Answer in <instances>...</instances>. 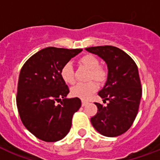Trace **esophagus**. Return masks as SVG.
<instances>
[{"mask_svg":"<svg viewBox=\"0 0 160 160\" xmlns=\"http://www.w3.org/2000/svg\"><path fill=\"white\" fill-rule=\"evenodd\" d=\"M87 104H88L87 101H82V106H85Z\"/></svg>","mask_w":160,"mask_h":160,"instance_id":"esophagus-1","label":"esophagus"}]
</instances>
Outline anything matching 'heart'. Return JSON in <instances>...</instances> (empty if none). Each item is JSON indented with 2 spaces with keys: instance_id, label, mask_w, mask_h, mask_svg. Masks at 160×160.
<instances>
[{
  "instance_id": "1",
  "label": "heart",
  "mask_w": 160,
  "mask_h": 160,
  "mask_svg": "<svg viewBox=\"0 0 160 160\" xmlns=\"http://www.w3.org/2000/svg\"><path fill=\"white\" fill-rule=\"evenodd\" d=\"M80 63L90 70L89 79L95 80L99 84H104L106 81L108 72L105 68L100 66V62L95 55H85L80 59ZM60 76L66 84H73L75 82L73 65L70 62L65 63L60 70ZM98 85L95 81L87 83H79L73 86L70 90V95L73 97L86 100L97 90Z\"/></svg>"
}]
</instances>
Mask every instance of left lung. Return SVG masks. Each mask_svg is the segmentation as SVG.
Returning <instances> with one entry per match:
<instances>
[{"label":"left lung","instance_id":"left-lung-1","mask_svg":"<svg viewBox=\"0 0 160 160\" xmlns=\"http://www.w3.org/2000/svg\"><path fill=\"white\" fill-rule=\"evenodd\" d=\"M105 60L108 77L98 95L105 106L95 103L97 114L90 119L91 124L102 135L116 137L131 127L136 118L142 96L139 71L134 60L115 46H94L85 48Z\"/></svg>","mask_w":160,"mask_h":160}]
</instances>
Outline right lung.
<instances>
[{"instance_id":"add662e5","label":"right lung","mask_w":160,"mask_h":160,"mask_svg":"<svg viewBox=\"0 0 160 160\" xmlns=\"http://www.w3.org/2000/svg\"><path fill=\"white\" fill-rule=\"evenodd\" d=\"M81 51L47 47L21 68L16 95L19 114L26 129L43 141L62 139L71 128L73 114L81 106L79 98H66L70 90L60 76L63 65Z\"/></svg>"}]
</instances>
